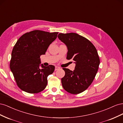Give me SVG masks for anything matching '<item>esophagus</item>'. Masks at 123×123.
<instances>
[{
    "instance_id": "1",
    "label": "esophagus",
    "mask_w": 123,
    "mask_h": 123,
    "mask_svg": "<svg viewBox=\"0 0 123 123\" xmlns=\"http://www.w3.org/2000/svg\"><path fill=\"white\" fill-rule=\"evenodd\" d=\"M60 69V68L59 67H57V66H56L55 67V71H56V70H58V69Z\"/></svg>"
}]
</instances>
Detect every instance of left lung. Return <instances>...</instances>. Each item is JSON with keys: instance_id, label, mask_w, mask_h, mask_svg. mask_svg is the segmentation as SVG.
<instances>
[{"instance_id": "8db88e82", "label": "left lung", "mask_w": 123, "mask_h": 123, "mask_svg": "<svg viewBox=\"0 0 123 123\" xmlns=\"http://www.w3.org/2000/svg\"><path fill=\"white\" fill-rule=\"evenodd\" d=\"M58 38L68 48L67 59H72L76 64L75 70L62 68L65 75L62 78L63 88L73 94L83 92L89 87L97 73L99 58L92 43L84 37L75 33H59Z\"/></svg>"}]
</instances>
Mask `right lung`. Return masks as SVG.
I'll return each mask as SVG.
<instances>
[{"mask_svg":"<svg viewBox=\"0 0 123 123\" xmlns=\"http://www.w3.org/2000/svg\"><path fill=\"white\" fill-rule=\"evenodd\" d=\"M58 33L34 30L25 33L18 39L12 50L10 68L21 90L34 94L46 87L47 77L53 73L55 67L40 65V56L45 54Z\"/></svg>","mask_w":123,"mask_h":123,"instance_id":"obj_1","label":"right lung"}]
</instances>
